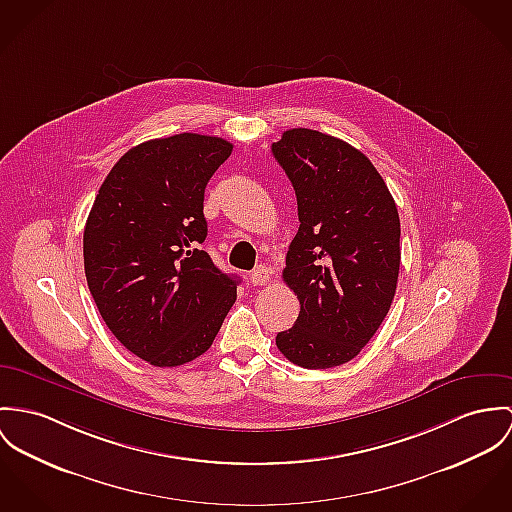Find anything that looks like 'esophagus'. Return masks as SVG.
Masks as SVG:
<instances>
[{
  "mask_svg": "<svg viewBox=\"0 0 512 512\" xmlns=\"http://www.w3.org/2000/svg\"><path fill=\"white\" fill-rule=\"evenodd\" d=\"M272 279V270L268 266H258L250 272V283L252 285H266Z\"/></svg>",
  "mask_w": 512,
  "mask_h": 512,
  "instance_id": "34e87169",
  "label": "esophagus"
}]
</instances>
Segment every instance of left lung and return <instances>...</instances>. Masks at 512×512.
I'll list each match as a JSON object with an SVG mask.
<instances>
[{"label":"left lung","mask_w":512,"mask_h":512,"mask_svg":"<svg viewBox=\"0 0 512 512\" xmlns=\"http://www.w3.org/2000/svg\"><path fill=\"white\" fill-rule=\"evenodd\" d=\"M297 195L283 281L297 295L279 352L307 370L356 358L383 323L401 264L397 205L370 158L344 140L289 129L272 144Z\"/></svg>","instance_id":"obj_1"}]
</instances>
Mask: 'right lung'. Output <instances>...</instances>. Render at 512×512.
Listing matches in <instances>:
<instances>
[{
    "mask_svg": "<svg viewBox=\"0 0 512 512\" xmlns=\"http://www.w3.org/2000/svg\"><path fill=\"white\" fill-rule=\"evenodd\" d=\"M229 140L195 133L146 140L99 187L84 229L93 301L140 360L176 368L205 354L236 299L238 279L201 250L205 187Z\"/></svg>",
    "mask_w": 512,
    "mask_h": 512,
    "instance_id": "right-lung-1",
    "label": "right lung"
}]
</instances>
